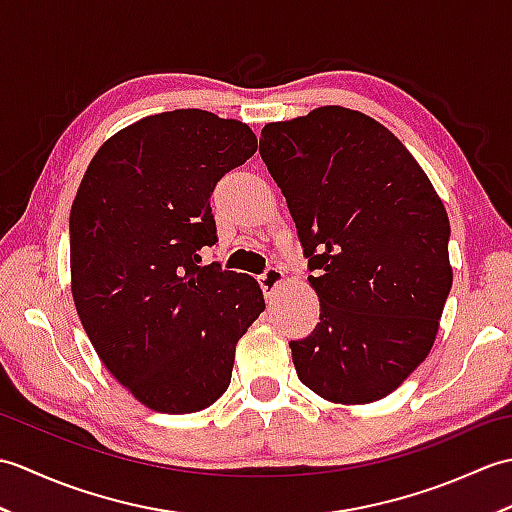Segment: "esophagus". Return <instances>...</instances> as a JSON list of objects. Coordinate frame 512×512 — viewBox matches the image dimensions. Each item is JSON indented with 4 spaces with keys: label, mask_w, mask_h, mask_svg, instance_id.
I'll return each mask as SVG.
<instances>
[{
    "label": "esophagus",
    "mask_w": 512,
    "mask_h": 512,
    "mask_svg": "<svg viewBox=\"0 0 512 512\" xmlns=\"http://www.w3.org/2000/svg\"><path fill=\"white\" fill-rule=\"evenodd\" d=\"M257 281H259V286H262L264 295L266 297H273L275 292H277V288L281 286V281H284V270L277 268V266H268L264 273L257 277Z\"/></svg>",
    "instance_id": "1"
}]
</instances>
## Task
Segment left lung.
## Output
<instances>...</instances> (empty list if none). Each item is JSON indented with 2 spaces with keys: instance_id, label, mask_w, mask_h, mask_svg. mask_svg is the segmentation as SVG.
<instances>
[{
  "instance_id": "1",
  "label": "left lung",
  "mask_w": 512,
  "mask_h": 512,
  "mask_svg": "<svg viewBox=\"0 0 512 512\" xmlns=\"http://www.w3.org/2000/svg\"><path fill=\"white\" fill-rule=\"evenodd\" d=\"M259 154L321 301L317 328L290 341L299 380L341 405L385 398L427 358L449 297L442 200L387 127L339 105L266 125Z\"/></svg>"
}]
</instances>
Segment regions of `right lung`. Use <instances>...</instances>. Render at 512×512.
I'll return each mask as SVG.
<instances>
[{
  "instance_id": "obj_1",
  "label": "right lung",
  "mask_w": 512,
  "mask_h": 512,
  "mask_svg": "<svg viewBox=\"0 0 512 512\" xmlns=\"http://www.w3.org/2000/svg\"><path fill=\"white\" fill-rule=\"evenodd\" d=\"M257 151L248 125L204 110L147 116L96 151L70 211L76 312L112 376L160 413L202 411L266 303L250 275L200 264L211 193Z\"/></svg>"
}]
</instances>
